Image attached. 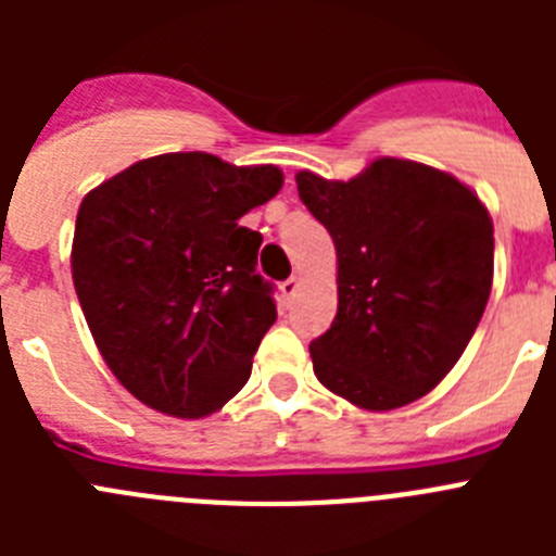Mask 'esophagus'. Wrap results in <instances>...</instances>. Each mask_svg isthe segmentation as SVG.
I'll list each match as a JSON object with an SVG mask.
<instances>
[{
  "label": "esophagus",
  "mask_w": 556,
  "mask_h": 556,
  "mask_svg": "<svg viewBox=\"0 0 556 556\" xmlns=\"http://www.w3.org/2000/svg\"><path fill=\"white\" fill-rule=\"evenodd\" d=\"M298 287H301V278H287V281L281 283V298H283V303H289L292 301V294L298 292Z\"/></svg>",
  "instance_id": "obj_1"
}]
</instances>
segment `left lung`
<instances>
[{
  "label": "left lung",
  "mask_w": 556,
  "mask_h": 556,
  "mask_svg": "<svg viewBox=\"0 0 556 556\" xmlns=\"http://www.w3.org/2000/svg\"><path fill=\"white\" fill-rule=\"evenodd\" d=\"M337 248V317L312 339L320 384L387 412L434 390L468 348L493 287V219L434 166L378 159L351 180L298 172Z\"/></svg>",
  "instance_id": "left-lung-1"
}]
</instances>
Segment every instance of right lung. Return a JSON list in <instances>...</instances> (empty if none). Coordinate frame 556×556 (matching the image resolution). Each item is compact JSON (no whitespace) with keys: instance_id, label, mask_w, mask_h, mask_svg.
<instances>
[{"instance_id":"right-lung-1","label":"right lung","mask_w":556,"mask_h":556,"mask_svg":"<svg viewBox=\"0 0 556 556\" xmlns=\"http://www.w3.org/2000/svg\"><path fill=\"white\" fill-rule=\"evenodd\" d=\"M281 186L273 164L166 152L83 198L77 301L105 365L150 409L194 420L248 384L278 312L255 273L262 233L239 219Z\"/></svg>"}]
</instances>
